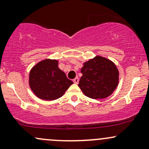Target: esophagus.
I'll list each match as a JSON object with an SVG mask.
<instances>
[{
    "mask_svg": "<svg viewBox=\"0 0 149 149\" xmlns=\"http://www.w3.org/2000/svg\"><path fill=\"white\" fill-rule=\"evenodd\" d=\"M78 82H79V78H78V77H76V78H74V79H73V83H74L75 84H78Z\"/></svg>",
    "mask_w": 149,
    "mask_h": 149,
    "instance_id": "1",
    "label": "esophagus"
}]
</instances>
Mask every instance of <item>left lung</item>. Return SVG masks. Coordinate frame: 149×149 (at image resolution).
<instances>
[{"instance_id":"8db88e82","label":"left lung","mask_w":149,"mask_h":149,"mask_svg":"<svg viewBox=\"0 0 149 149\" xmlns=\"http://www.w3.org/2000/svg\"><path fill=\"white\" fill-rule=\"evenodd\" d=\"M78 86L85 96L94 99L107 98L118 85L119 71L107 58L97 55L83 64Z\"/></svg>"}]
</instances>
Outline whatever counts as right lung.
I'll list each match as a JSON object with an SVG mask.
<instances>
[{"mask_svg": "<svg viewBox=\"0 0 149 149\" xmlns=\"http://www.w3.org/2000/svg\"><path fill=\"white\" fill-rule=\"evenodd\" d=\"M29 83L36 96L52 101L62 97L73 83L59 69L57 60L46 59L31 69Z\"/></svg>", "mask_w": 149, "mask_h": 149, "instance_id": "right-lung-1", "label": "right lung"}]
</instances>
